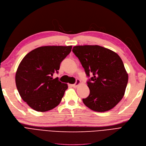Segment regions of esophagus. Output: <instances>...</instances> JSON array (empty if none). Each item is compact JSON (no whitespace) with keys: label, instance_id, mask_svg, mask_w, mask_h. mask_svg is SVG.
<instances>
[{"label":"esophagus","instance_id":"obj_1","mask_svg":"<svg viewBox=\"0 0 146 146\" xmlns=\"http://www.w3.org/2000/svg\"><path fill=\"white\" fill-rule=\"evenodd\" d=\"M80 83V80H78V79H77V80H76V82H75V84H72V86L73 88H77V86H78V85Z\"/></svg>","mask_w":146,"mask_h":146}]
</instances>
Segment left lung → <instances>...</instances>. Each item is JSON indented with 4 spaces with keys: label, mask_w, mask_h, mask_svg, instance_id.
Listing matches in <instances>:
<instances>
[{
    "label": "left lung",
    "mask_w": 146,
    "mask_h": 146,
    "mask_svg": "<svg viewBox=\"0 0 146 146\" xmlns=\"http://www.w3.org/2000/svg\"><path fill=\"white\" fill-rule=\"evenodd\" d=\"M72 51L89 77L90 93L83 98L84 104L97 112L112 109L123 98L128 82L121 58L111 50L98 45L75 46Z\"/></svg>",
    "instance_id": "obj_1"
}]
</instances>
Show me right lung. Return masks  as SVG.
Instances as JSON below:
<instances>
[{"label": "right lung", "instance_id": "right-lung-1", "mask_svg": "<svg viewBox=\"0 0 146 146\" xmlns=\"http://www.w3.org/2000/svg\"><path fill=\"white\" fill-rule=\"evenodd\" d=\"M72 46H46L27 54L16 74V84L21 98L38 112L56 108L63 98L68 85L53 78L60 65L71 52Z\"/></svg>", "mask_w": 146, "mask_h": 146}]
</instances>
